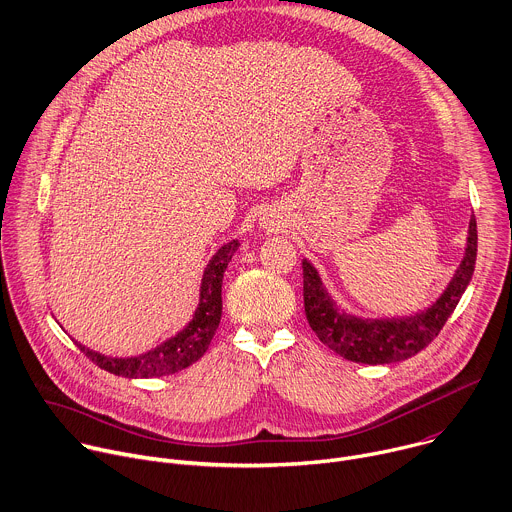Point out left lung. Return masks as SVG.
<instances>
[{"label":"left lung","instance_id":"left-lung-1","mask_svg":"<svg viewBox=\"0 0 512 512\" xmlns=\"http://www.w3.org/2000/svg\"><path fill=\"white\" fill-rule=\"evenodd\" d=\"M476 219L468 225L466 253L442 297L426 311L400 319H360L339 311L325 293L315 267L303 259V303L319 342L356 364H394L422 352L440 333L466 291L476 263Z\"/></svg>","mask_w":512,"mask_h":512}]
</instances>
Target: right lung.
Here are the masks:
<instances>
[{
    "label": "right lung",
    "instance_id": "obj_1",
    "mask_svg": "<svg viewBox=\"0 0 512 512\" xmlns=\"http://www.w3.org/2000/svg\"><path fill=\"white\" fill-rule=\"evenodd\" d=\"M237 247L239 243L231 241L223 245L209 261L203 275L199 307L193 315V321L179 335L170 337L162 346L136 358H106L78 344L80 352L98 368L122 378H158V376L181 372L191 364H195L209 350L211 339L219 327L221 311H223V303H221L223 273L231 257L235 255Z\"/></svg>",
    "mask_w": 512,
    "mask_h": 512
}]
</instances>
